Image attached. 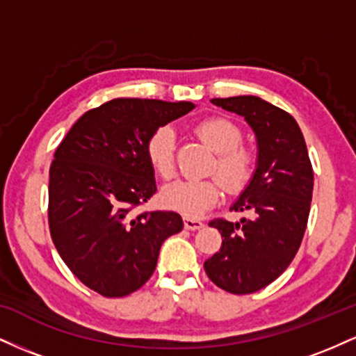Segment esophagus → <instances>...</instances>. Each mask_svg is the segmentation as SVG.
<instances>
[{
  "label": "esophagus",
  "instance_id": "1",
  "mask_svg": "<svg viewBox=\"0 0 356 356\" xmlns=\"http://www.w3.org/2000/svg\"><path fill=\"white\" fill-rule=\"evenodd\" d=\"M184 227L189 231H197V229H202L204 227V222L199 219H191V218H184Z\"/></svg>",
  "mask_w": 356,
  "mask_h": 356
}]
</instances>
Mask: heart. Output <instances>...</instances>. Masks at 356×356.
<instances>
[{"mask_svg":"<svg viewBox=\"0 0 356 356\" xmlns=\"http://www.w3.org/2000/svg\"><path fill=\"white\" fill-rule=\"evenodd\" d=\"M195 134L218 152L211 174H216L220 186L238 192L251 181L254 172V155L244 149L243 132L234 122L222 117H211L195 125ZM147 159L162 179L175 172V130L162 125L147 140ZM219 184L211 179H181L162 189L161 199L167 209L181 212L186 218H199L219 201Z\"/></svg>","mask_w":356,"mask_h":356,"instance_id":"obj_1","label":"heart"}]
</instances>
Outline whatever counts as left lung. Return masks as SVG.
<instances>
[{"instance_id":"8db88e82","label":"left lung","mask_w":356,"mask_h":356,"mask_svg":"<svg viewBox=\"0 0 356 356\" xmlns=\"http://www.w3.org/2000/svg\"><path fill=\"white\" fill-rule=\"evenodd\" d=\"M211 102L244 117L256 136L257 164L231 207L251 218L211 220L224 239L204 269L224 291L249 295L273 283L295 259L308 224L313 167L303 134L288 112L252 95Z\"/></svg>"}]
</instances>
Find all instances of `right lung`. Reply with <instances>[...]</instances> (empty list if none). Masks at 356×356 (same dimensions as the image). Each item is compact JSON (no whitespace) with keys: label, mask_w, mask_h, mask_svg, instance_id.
Segmentation results:
<instances>
[{"label":"right lung","mask_w":356,"mask_h":356,"mask_svg":"<svg viewBox=\"0 0 356 356\" xmlns=\"http://www.w3.org/2000/svg\"><path fill=\"white\" fill-rule=\"evenodd\" d=\"M191 102L113 99L88 110L56 147L48 186V224L56 251L85 286L107 298L142 288L169 236L182 231L177 212L136 216L157 191L147 140L189 113Z\"/></svg>","instance_id":"right-lung-1"}]
</instances>
